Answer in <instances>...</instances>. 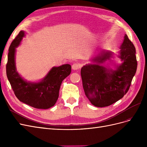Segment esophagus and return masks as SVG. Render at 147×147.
I'll list each match as a JSON object with an SVG mask.
<instances>
[{"label": "esophagus", "mask_w": 147, "mask_h": 147, "mask_svg": "<svg viewBox=\"0 0 147 147\" xmlns=\"http://www.w3.org/2000/svg\"><path fill=\"white\" fill-rule=\"evenodd\" d=\"M80 67V65L78 63H74L72 65V69L73 70H78Z\"/></svg>", "instance_id": "esophagus-1"}]
</instances>
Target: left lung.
Wrapping results in <instances>:
<instances>
[{
  "instance_id": "1",
  "label": "left lung",
  "mask_w": 147,
  "mask_h": 147,
  "mask_svg": "<svg viewBox=\"0 0 147 147\" xmlns=\"http://www.w3.org/2000/svg\"><path fill=\"white\" fill-rule=\"evenodd\" d=\"M115 54L100 50L81 69L83 87L91 103L97 107L114 104L126 94L136 72L137 63L136 48L125 34L117 57L122 63L115 65V70L103 65Z\"/></svg>"
}]
</instances>
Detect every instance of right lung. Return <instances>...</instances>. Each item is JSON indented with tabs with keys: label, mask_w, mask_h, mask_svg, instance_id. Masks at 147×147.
<instances>
[{
	"label": "right lung",
	"mask_w": 147,
	"mask_h": 147,
	"mask_svg": "<svg viewBox=\"0 0 147 147\" xmlns=\"http://www.w3.org/2000/svg\"><path fill=\"white\" fill-rule=\"evenodd\" d=\"M25 35L24 31L21 30L8 49L6 66L8 80L15 96L21 102L35 109H50L58 99L61 84L70 74L71 65L63 64L53 67L45 77L37 82L26 80L17 72L15 63L16 48Z\"/></svg>",
	"instance_id": "right-lung-1"
}]
</instances>
